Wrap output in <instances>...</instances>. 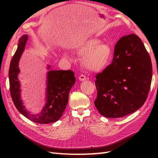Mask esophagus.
Returning a JSON list of instances; mask_svg holds the SVG:
<instances>
[{"label": "esophagus", "instance_id": "obj_1", "mask_svg": "<svg viewBox=\"0 0 158 158\" xmlns=\"http://www.w3.org/2000/svg\"><path fill=\"white\" fill-rule=\"evenodd\" d=\"M79 79L80 81H84V80L86 79V77L84 75H81L79 77Z\"/></svg>", "mask_w": 158, "mask_h": 158}]
</instances>
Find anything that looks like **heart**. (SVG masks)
Returning <instances> with one entry per match:
<instances>
[{
    "label": "heart",
    "mask_w": 158,
    "mask_h": 158,
    "mask_svg": "<svg viewBox=\"0 0 158 158\" xmlns=\"http://www.w3.org/2000/svg\"><path fill=\"white\" fill-rule=\"evenodd\" d=\"M80 54L84 56L83 65L88 70L98 72L106 68L112 56V50L106 44H101L98 39H89L77 49Z\"/></svg>",
    "instance_id": "b5f03b06"
}]
</instances>
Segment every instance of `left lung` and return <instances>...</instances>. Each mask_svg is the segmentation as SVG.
<instances>
[{
    "label": "left lung",
    "mask_w": 158,
    "mask_h": 158,
    "mask_svg": "<svg viewBox=\"0 0 158 158\" xmlns=\"http://www.w3.org/2000/svg\"><path fill=\"white\" fill-rule=\"evenodd\" d=\"M96 79L94 105L102 116L119 118L140 108L150 89L152 64L139 36L131 34L121 38L112 63Z\"/></svg>",
    "instance_id": "8db88e82"
}]
</instances>
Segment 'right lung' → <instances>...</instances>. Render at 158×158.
Instances as JSON below:
<instances>
[{
  "instance_id": "add662e5",
  "label": "right lung",
  "mask_w": 158,
  "mask_h": 158,
  "mask_svg": "<svg viewBox=\"0 0 158 158\" xmlns=\"http://www.w3.org/2000/svg\"><path fill=\"white\" fill-rule=\"evenodd\" d=\"M27 40V35H23L19 39L18 49L10 63L9 89L12 100L19 113L32 122L44 124L57 122L62 116L68 103L70 89L75 83V74L70 70H49L47 79L46 105L39 114L33 115L30 113L23 105L20 96V85L18 79V75L19 73L18 62L24 50ZM49 67L48 66V69Z\"/></svg>"
}]
</instances>
